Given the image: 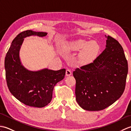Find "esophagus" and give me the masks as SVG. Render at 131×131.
<instances>
[{
	"label": "esophagus",
	"mask_w": 131,
	"mask_h": 131,
	"mask_svg": "<svg viewBox=\"0 0 131 131\" xmlns=\"http://www.w3.org/2000/svg\"><path fill=\"white\" fill-rule=\"evenodd\" d=\"M71 74H72V73L70 69H68L67 70H66V76H70V75H71Z\"/></svg>",
	"instance_id": "34e87169"
}]
</instances>
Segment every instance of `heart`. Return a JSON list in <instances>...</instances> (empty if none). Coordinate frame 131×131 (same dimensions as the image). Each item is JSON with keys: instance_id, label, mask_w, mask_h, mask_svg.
<instances>
[{"instance_id": "b5f03b06", "label": "heart", "mask_w": 131, "mask_h": 131, "mask_svg": "<svg viewBox=\"0 0 131 131\" xmlns=\"http://www.w3.org/2000/svg\"><path fill=\"white\" fill-rule=\"evenodd\" d=\"M69 48L73 51L82 49L79 54L80 61L83 63H88L96 57L100 52V46L96 41H87L78 40L70 43Z\"/></svg>"}]
</instances>
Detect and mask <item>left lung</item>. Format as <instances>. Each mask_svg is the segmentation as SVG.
I'll return each mask as SVG.
<instances>
[{"instance_id":"8db88e82","label":"left lung","mask_w":131,"mask_h":131,"mask_svg":"<svg viewBox=\"0 0 131 131\" xmlns=\"http://www.w3.org/2000/svg\"><path fill=\"white\" fill-rule=\"evenodd\" d=\"M128 70L123 47L108 36L104 51L92 62L73 71L76 100L80 106L99 111L112 105L124 92Z\"/></svg>"}]
</instances>
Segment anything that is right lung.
<instances>
[{
  "label": "right lung",
  "instance_id": "obj_1",
  "mask_svg": "<svg viewBox=\"0 0 131 131\" xmlns=\"http://www.w3.org/2000/svg\"><path fill=\"white\" fill-rule=\"evenodd\" d=\"M44 32L26 30L14 39L4 61L8 88L10 93L25 105L35 107L46 106L51 102L54 87L65 75V69L57 71L43 69L38 71L26 70L21 65L19 51L25 38L36 35L45 37Z\"/></svg>",
  "mask_w": 131,
  "mask_h": 131
}]
</instances>
